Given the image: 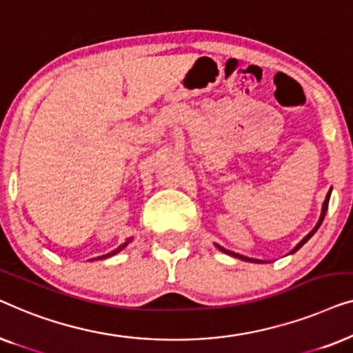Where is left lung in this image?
Listing matches in <instances>:
<instances>
[{"label": "left lung", "instance_id": "left-lung-1", "mask_svg": "<svg viewBox=\"0 0 353 353\" xmlns=\"http://www.w3.org/2000/svg\"><path fill=\"white\" fill-rule=\"evenodd\" d=\"M331 191H332V188H331V190H330V191H327V194H326V199H325V202H323V207H321V214H320V219H318V221H316V225H315V228H313V230L310 231V233H308V234L305 236V238H303V239L301 241V243H299V244L296 245V248H294V249H292V250H291V252H289V254H294V252H297V250H299V249H301V248H302V245H303V244H305V243H307V241H308V239H310L313 234H315V233H316V231H318V228H320V225L323 223V220H325V215H326V210H327V204H330V197H331ZM215 245H216V249H220V250H221V252H225V254H228V255H231V257H236V259L245 260V262H254V263H263V262H262V260H257V259H249V257H244V255H241V254H236V252H231V250H228V249H225V248H221V245H219V244H215Z\"/></svg>", "mask_w": 353, "mask_h": 353}]
</instances>
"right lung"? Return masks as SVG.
<instances>
[{"label":"right lung","mask_w":353,"mask_h":353,"mask_svg":"<svg viewBox=\"0 0 353 353\" xmlns=\"http://www.w3.org/2000/svg\"><path fill=\"white\" fill-rule=\"evenodd\" d=\"M130 241H132V239L125 241V243H123V244H120L117 249H115V250H112V252H109V254H105V255H101V257H96V259H91V260H101V259H109V257H112V255H115V254H119V252H120V250H123L125 248H127V245H128V243H130Z\"/></svg>","instance_id":"1"}]
</instances>
